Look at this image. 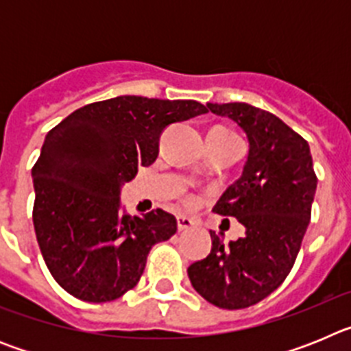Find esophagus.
Returning a JSON list of instances; mask_svg holds the SVG:
<instances>
[{
  "label": "esophagus",
  "mask_w": 351,
  "mask_h": 351,
  "mask_svg": "<svg viewBox=\"0 0 351 351\" xmlns=\"http://www.w3.org/2000/svg\"><path fill=\"white\" fill-rule=\"evenodd\" d=\"M178 230L179 232H184V230H190L191 226L195 225L193 219H190L188 216H178Z\"/></svg>",
  "instance_id": "1"
}]
</instances>
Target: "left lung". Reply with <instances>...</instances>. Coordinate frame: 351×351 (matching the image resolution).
Listing matches in <instances>:
<instances>
[{
	"mask_svg": "<svg viewBox=\"0 0 351 351\" xmlns=\"http://www.w3.org/2000/svg\"><path fill=\"white\" fill-rule=\"evenodd\" d=\"M207 108L234 119L250 142L243 176L213 209L237 218L246 235L225 246L210 232L213 250L191 263L188 276L207 302L243 309L271 295L290 274L311 219L318 179L308 142L280 117L241 101Z\"/></svg>",
	"mask_w": 351,
	"mask_h": 351,
	"instance_id": "obj_1",
	"label": "left lung"
}]
</instances>
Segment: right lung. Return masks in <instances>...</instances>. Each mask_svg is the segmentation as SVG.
Listing matches in <instances>:
<instances>
[{
    "label": "right lung",
    "mask_w": 351,
    "mask_h": 351,
    "mask_svg": "<svg viewBox=\"0 0 351 351\" xmlns=\"http://www.w3.org/2000/svg\"><path fill=\"white\" fill-rule=\"evenodd\" d=\"M195 100L117 96L84 105L51 130L33 167L36 241L70 295L108 302L141 280L149 251L178 230L163 209L119 213V188L153 165L161 132L206 114Z\"/></svg>",
    "instance_id": "right-lung-1"
}]
</instances>
